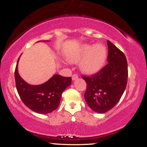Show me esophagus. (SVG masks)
I'll use <instances>...</instances> for the list:
<instances>
[{"label":"esophagus","instance_id":"esophagus-1","mask_svg":"<svg viewBox=\"0 0 147 147\" xmlns=\"http://www.w3.org/2000/svg\"><path fill=\"white\" fill-rule=\"evenodd\" d=\"M72 80H76V79H78V75H77V74H74L72 76Z\"/></svg>","mask_w":147,"mask_h":147}]
</instances>
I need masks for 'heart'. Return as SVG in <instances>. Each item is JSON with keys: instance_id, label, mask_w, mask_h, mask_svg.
Listing matches in <instances>:
<instances>
[{"instance_id": "b5f03b06", "label": "heart", "mask_w": 147, "mask_h": 147, "mask_svg": "<svg viewBox=\"0 0 147 147\" xmlns=\"http://www.w3.org/2000/svg\"><path fill=\"white\" fill-rule=\"evenodd\" d=\"M106 48L102 44H84L79 46L68 56L71 62L81 61L82 71L88 74L98 72L104 65L106 59Z\"/></svg>"}]
</instances>
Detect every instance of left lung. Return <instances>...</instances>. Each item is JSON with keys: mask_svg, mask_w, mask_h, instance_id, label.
Wrapping results in <instances>:
<instances>
[{"mask_svg": "<svg viewBox=\"0 0 147 147\" xmlns=\"http://www.w3.org/2000/svg\"><path fill=\"white\" fill-rule=\"evenodd\" d=\"M108 63L91 76L82 75L86 82L84 97L95 112L104 113L114 107L125 90L128 78L127 61L124 54L107 41Z\"/></svg>", "mask_w": 147, "mask_h": 147, "instance_id": "left-lung-1", "label": "left lung"}]
</instances>
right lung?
<instances>
[{
	"mask_svg": "<svg viewBox=\"0 0 147 147\" xmlns=\"http://www.w3.org/2000/svg\"><path fill=\"white\" fill-rule=\"evenodd\" d=\"M17 61L14 72L16 90L24 103L37 113L47 114L56 110L59 105L62 92L71 84V77L55 75L48 82L41 85H30L26 83L18 72Z\"/></svg>",
	"mask_w": 147,
	"mask_h": 147,
	"instance_id": "add662e5",
	"label": "right lung"
}]
</instances>
